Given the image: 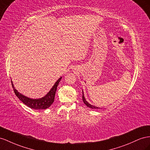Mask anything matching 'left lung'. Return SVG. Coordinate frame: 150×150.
Here are the masks:
<instances>
[{"instance_id": "8db88e82", "label": "left lung", "mask_w": 150, "mask_h": 150, "mask_svg": "<svg viewBox=\"0 0 150 150\" xmlns=\"http://www.w3.org/2000/svg\"><path fill=\"white\" fill-rule=\"evenodd\" d=\"M83 102H84V103L86 105V106L88 107H89V108H93V109H96V108H100L99 107H95V106H93V105H91V104H90L88 102H87V101L85 100V98H84V95H83Z\"/></svg>"}]
</instances>
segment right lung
Returning <instances> with one entry per match:
<instances>
[{"instance_id": "add662e5", "label": "right lung", "mask_w": 150, "mask_h": 150, "mask_svg": "<svg viewBox=\"0 0 150 150\" xmlns=\"http://www.w3.org/2000/svg\"><path fill=\"white\" fill-rule=\"evenodd\" d=\"M62 78H60L57 82L54 85V86L50 90V91L48 93L42 98L39 99H31L30 98L23 95L14 88L13 82L11 81L12 86H13L14 91L16 95L18 96V98L21 101V102L25 103L28 107L31 108L35 109V110H43V109H46L49 107L50 105L53 103L55 99V95L57 90V88L59 85V82L61 80Z\"/></svg>"}]
</instances>
